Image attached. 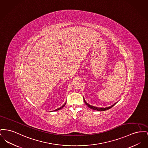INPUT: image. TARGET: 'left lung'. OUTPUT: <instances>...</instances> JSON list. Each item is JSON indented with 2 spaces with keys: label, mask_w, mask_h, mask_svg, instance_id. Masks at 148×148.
<instances>
[{
  "label": "left lung",
  "mask_w": 148,
  "mask_h": 148,
  "mask_svg": "<svg viewBox=\"0 0 148 148\" xmlns=\"http://www.w3.org/2000/svg\"><path fill=\"white\" fill-rule=\"evenodd\" d=\"M83 99H84V98H83ZM84 102H85L86 104L87 105V106H88L89 108H91V109H93V110H96V111H106V110H107L110 109L111 107H112L113 106H114L115 104L117 103H115L114 104H113V105H112V106H110V107H106V108H98V107L92 106H91V105H90V104L87 103V102H86V101L84 100Z\"/></svg>",
  "instance_id": "left-lung-1"
}]
</instances>
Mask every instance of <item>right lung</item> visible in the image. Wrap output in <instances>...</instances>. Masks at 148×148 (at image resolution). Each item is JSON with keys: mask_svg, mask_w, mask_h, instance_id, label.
I'll list each match as a JSON object with an SVG mask.
<instances>
[{"mask_svg": "<svg viewBox=\"0 0 148 148\" xmlns=\"http://www.w3.org/2000/svg\"><path fill=\"white\" fill-rule=\"evenodd\" d=\"M65 104H66V103H65L64 104H63V106H61V107H60V108H58V109H56V110H54L55 111H58V110H60V109H61V108H62L64 106H65Z\"/></svg>", "mask_w": 148, "mask_h": 148, "instance_id": "right-lung-1", "label": "right lung"}]
</instances>
